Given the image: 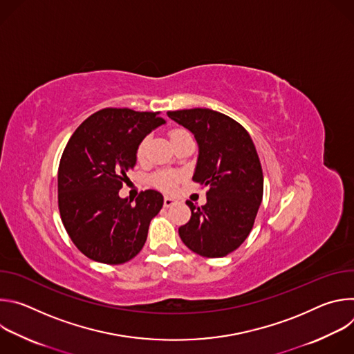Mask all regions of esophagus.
Here are the masks:
<instances>
[{
	"label": "esophagus",
	"instance_id": "esophagus-1",
	"mask_svg": "<svg viewBox=\"0 0 354 354\" xmlns=\"http://www.w3.org/2000/svg\"><path fill=\"white\" fill-rule=\"evenodd\" d=\"M175 203H176L175 198H172V197H169V196H165V197H164V206H165V207H171V206H174Z\"/></svg>",
	"mask_w": 354,
	"mask_h": 354
}]
</instances>
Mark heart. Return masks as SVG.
I'll return each instance as SVG.
<instances>
[{
	"label": "heart",
	"mask_w": 354,
	"mask_h": 354,
	"mask_svg": "<svg viewBox=\"0 0 354 354\" xmlns=\"http://www.w3.org/2000/svg\"><path fill=\"white\" fill-rule=\"evenodd\" d=\"M185 134H189V133L186 130H183V129H172L169 131V138L174 142V141H176L178 138H180ZM147 144H148V137L142 138L138 142V145H137L136 158L138 161H142L145 158ZM180 179H182L180 174L171 172V171H161V172H157V174H154L153 176H151V183H153V186H156L157 189H160L162 192H174L176 189V186H178Z\"/></svg>",
	"instance_id": "1"
}]
</instances>
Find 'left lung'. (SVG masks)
Instances as JSON below:
<instances>
[{
	"label": "left lung",
	"instance_id": "obj_1",
	"mask_svg": "<svg viewBox=\"0 0 354 354\" xmlns=\"http://www.w3.org/2000/svg\"><path fill=\"white\" fill-rule=\"evenodd\" d=\"M168 116L194 134L198 160L193 180L209 187L205 206L186 201L192 216L179 227V236L200 257H227L252 231L262 203L263 172L255 144L236 120L212 109Z\"/></svg>",
	"mask_w": 354,
	"mask_h": 354
}]
</instances>
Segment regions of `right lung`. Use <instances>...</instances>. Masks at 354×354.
<instances>
[{"mask_svg": "<svg viewBox=\"0 0 354 354\" xmlns=\"http://www.w3.org/2000/svg\"><path fill=\"white\" fill-rule=\"evenodd\" d=\"M160 112L106 108L85 119L70 137L59 165V210L82 254L99 263L122 265L142 249L148 227L164 205L157 190L120 198L138 142L164 124Z\"/></svg>", "mask_w": 354, "mask_h": 354, "instance_id": "1", "label": "right lung"}]
</instances>
